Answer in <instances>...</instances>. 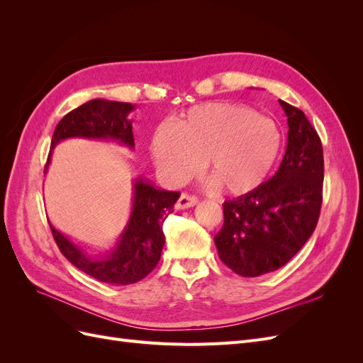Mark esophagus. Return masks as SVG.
Returning <instances> with one entry per match:
<instances>
[{"instance_id": "obj_1", "label": "esophagus", "mask_w": 363, "mask_h": 363, "mask_svg": "<svg viewBox=\"0 0 363 363\" xmlns=\"http://www.w3.org/2000/svg\"><path fill=\"white\" fill-rule=\"evenodd\" d=\"M196 203H199V199H196V196L189 194H182L177 203H175V208H177V211H183V208L194 207Z\"/></svg>"}]
</instances>
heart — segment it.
Returning a JSON list of instances; mask_svg holds the SVG:
<instances>
[{"instance_id":"1","label":"heart","mask_w":363,"mask_h":363,"mask_svg":"<svg viewBox=\"0 0 363 363\" xmlns=\"http://www.w3.org/2000/svg\"><path fill=\"white\" fill-rule=\"evenodd\" d=\"M281 131L271 118L232 103H206L162 124L151 136L150 155L171 184L188 180L204 160L207 174L224 192L256 191L276 167Z\"/></svg>"}]
</instances>
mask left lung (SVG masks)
Segmentation results:
<instances>
[{
    "label": "left lung",
    "mask_w": 363,
    "mask_h": 363,
    "mask_svg": "<svg viewBox=\"0 0 363 363\" xmlns=\"http://www.w3.org/2000/svg\"><path fill=\"white\" fill-rule=\"evenodd\" d=\"M279 103L289 127L280 168L256 191L224 201V224L213 238L219 259L242 277H259L286 265L320 218L321 139L300 108Z\"/></svg>",
    "instance_id": "left-lung-1"
}]
</instances>
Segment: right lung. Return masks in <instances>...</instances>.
Segmentation results:
<instances>
[{
  "instance_id": "1",
  "label": "right lung",
  "mask_w": 363,
  "mask_h": 363,
  "mask_svg": "<svg viewBox=\"0 0 363 363\" xmlns=\"http://www.w3.org/2000/svg\"><path fill=\"white\" fill-rule=\"evenodd\" d=\"M131 111H135V106L130 103L95 98L63 116L54 130L45 174L52 150L65 139L112 140L133 150V125L128 119ZM179 196V192L159 189L147 179L133 180V204L127 225L116 244L100 255L87 252L84 247L60 233L51 223L50 227L62 255L75 268L103 283L131 284L147 277L159 263L164 245L162 225L167 216L174 212L172 207Z\"/></svg>"
}]
</instances>
